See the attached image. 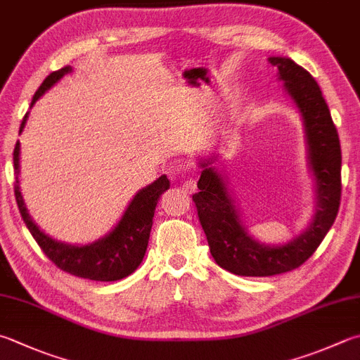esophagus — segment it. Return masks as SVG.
I'll use <instances>...</instances> for the list:
<instances>
[{
  "label": "esophagus",
  "instance_id": "obj_1",
  "mask_svg": "<svg viewBox=\"0 0 360 360\" xmlns=\"http://www.w3.org/2000/svg\"><path fill=\"white\" fill-rule=\"evenodd\" d=\"M195 188H198V185H195V180L194 179H188L181 183V189L188 194H191L195 191Z\"/></svg>",
  "mask_w": 360,
  "mask_h": 360
}]
</instances>
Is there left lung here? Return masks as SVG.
<instances>
[{
	"mask_svg": "<svg viewBox=\"0 0 360 360\" xmlns=\"http://www.w3.org/2000/svg\"><path fill=\"white\" fill-rule=\"evenodd\" d=\"M268 60L277 67V79L301 114L307 166L314 177L315 213L307 229L288 243L279 246L260 243L249 233L226 180L212 166L216 157L200 160L199 193L193 195L200 226L214 262L238 276H274L301 266L329 232L340 205V141L320 86L290 58L271 56Z\"/></svg>",
	"mask_w": 360,
	"mask_h": 360,
	"instance_id": "left-lung-1",
	"label": "left lung"
}]
</instances>
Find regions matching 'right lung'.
<instances>
[{
	"instance_id": "add662e5",
	"label": "right lung",
	"mask_w": 360,
	"mask_h": 360,
	"mask_svg": "<svg viewBox=\"0 0 360 360\" xmlns=\"http://www.w3.org/2000/svg\"><path fill=\"white\" fill-rule=\"evenodd\" d=\"M70 72L72 67L67 65L60 70L50 73L44 79V83L40 84L37 92L34 94L31 108L51 86L56 84L64 75ZM28 116L30 112H26L22 125H20V133L23 131ZM13 169H15L17 174L13 191H15L20 214H22L26 227L34 236V240L37 241L40 249L58 268L73 276L83 277V279L100 282L120 281L134 273V269L139 266L146 255L148 236H150L153 224L155 207L160 200V195L171 186L166 175H161L160 179L134 194V198L128 203L127 210L122 214L120 221L110 233L89 244H69L53 240L50 235L42 232L28 213L18 181L20 142H17L15 148H13Z\"/></svg>"
}]
</instances>
